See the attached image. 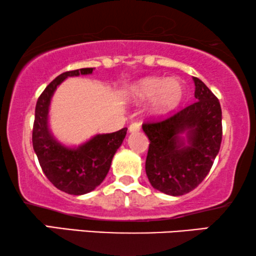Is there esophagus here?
Here are the masks:
<instances>
[{"label":"esophagus","mask_w":256,"mask_h":256,"mask_svg":"<svg viewBox=\"0 0 256 256\" xmlns=\"http://www.w3.org/2000/svg\"><path fill=\"white\" fill-rule=\"evenodd\" d=\"M140 129H141V124H140L138 122H132V124L129 126L128 130H129V132H138Z\"/></svg>","instance_id":"esophagus-1"}]
</instances>
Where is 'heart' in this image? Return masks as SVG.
Segmentation results:
<instances>
[{
    "label": "heart",
    "instance_id": "1",
    "mask_svg": "<svg viewBox=\"0 0 256 256\" xmlns=\"http://www.w3.org/2000/svg\"><path fill=\"white\" fill-rule=\"evenodd\" d=\"M185 96L183 82L177 78L146 76L132 84L128 88L129 99L138 104L150 102V112L162 116L174 112Z\"/></svg>",
    "mask_w": 256,
    "mask_h": 256
}]
</instances>
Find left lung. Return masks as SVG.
Returning a JSON list of instances; mask_svg holds the SVG:
<instances>
[{"mask_svg": "<svg viewBox=\"0 0 256 256\" xmlns=\"http://www.w3.org/2000/svg\"><path fill=\"white\" fill-rule=\"evenodd\" d=\"M194 104L160 121L142 124L149 138L146 172L154 188L182 196L194 190L211 170L222 138L219 100L194 76Z\"/></svg>", "mask_w": 256, "mask_h": 256, "instance_id": "obj_1", "label": "left lung"}]
</instances>
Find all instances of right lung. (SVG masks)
<instances>
[{
    "instance_id": "1",
    "label": "right lung",
    "mask_w": 256,
    "mask_h": 256,
    "mask_svg": "<svg viewBox=\"0 0 256 256\" xmlns=\"http://www.w3.org/2000/svg\"><path fill=\"white\" fill-rule=\"evenodd\" d=\"M93 68L62 73L38 98L32 129V146L45 176L68 194H88L102 183L112 160L124 142L127 128L110 134H98L76 148L58 142L48 128V108L57 87L68 76L90 74Z\"/></svg>"
}]
</instances>
